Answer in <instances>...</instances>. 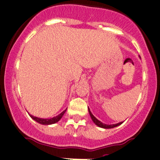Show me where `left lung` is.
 <instances>
[{
	"mask_svg": "<svg viewBox=\"0 0 160 160\" xmlns=\"http://www.w3.org/2000/svg\"><path fill=\"white\" fill-rule=\"evenodd\" d=\"M88 111H89V114H90V117H91V119H92V120H93V122H94L95 125H98V126H99L100 128H114V127L118 126V125H120L121 124L123 123V122H119V123H118V124H114V125H106V124L102 123V122H100L99 120H98V119H97L96 118H95L94 116L93 115V114H92L91 111H90L89 108H88Z\"/></svg>",
	"mask_w": 160,
	"mask_h": 160,
	"instance_id": "1",
	"label": "left lung"
}]
</instances>
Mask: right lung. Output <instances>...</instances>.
Instances as JSON below:
<instances>
[{
  "instance_id": "add662e5",
  "label": "right lung",
  "mask_w": 160,
  "mask_h": 160,
  "mask_svg": "<svg viewBox=\"0 0 160 160\" xmlns=\"http://www.w3.org/2000/svg\"><path fill=\"white\" fill-rule=\"evenodd\" d=\"M66 111H67V109H66L65 111H62V113H60L59 115L56 116V117H54V118H46H46H40L34 117V116L31 115V114H29V115H30V117L33 119V120H35V122H37L38 123L42 124V125H52V124H55V123H56V122H59V121L62 118V117L63 116V114H65Z\"/></svg>"
}]
</instances>
